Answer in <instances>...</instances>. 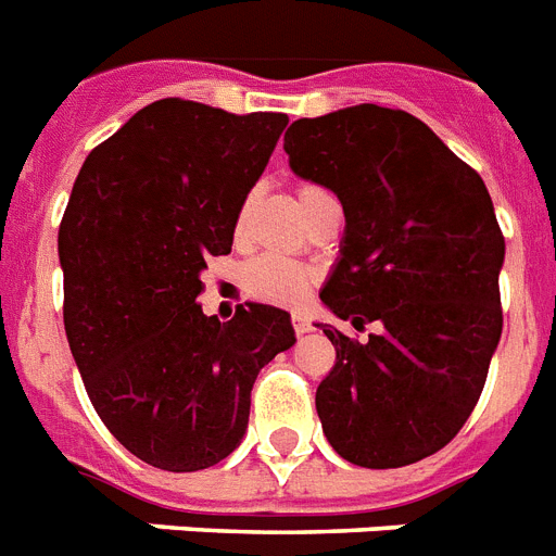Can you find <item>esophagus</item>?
Here are the masks:
<instances>
[{
  "label": "esophagus",
  "mask_w": 556,
  "mask_h": 556,
  "mask_svg": "<svg viewBox=\"0 0 556 556\" xmlns=\"http://www.w3.org/2000/svg\"><path fill=\"white\" fill-rule=\"evenodd\" d=\"M292 327H295L298 334L312 332V324H309V318H306V315H292Z\"/></svg>",
  "instance_id": "34e87169"
}]
</instances>
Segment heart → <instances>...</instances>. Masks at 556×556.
<instances>
[{
    "label": "heart",
    "mask_w": 556,
    "mask_h": 556,
    "mask_svg": "<svg viewBox=\"0 0 556 556\" xmlns=\"http://www.w3.org/2000/svg\"><path fill=\"white\" fill-rule=\"evenodd\" d=\"M329 192L318 185H304L298 187V204L304 210V215L309 213V206L315 201L327 199ZM247 210L250 206H241L236 218V232L244 229ZM312 281H315V273L298 261L281 258V255H261V258H252L244 269H241V283L250 292L252 298L258 301H267V304L278 306H298L309 292Z\"/></svg>",
    "instance_id": "1"
}]
</instances>
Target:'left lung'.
I'll list each match as a JSON object with an SVG mask.
<instances>
[{
  "label": "left lung",
  "mask_w": 556,
  "mask_h": 556,
  "mask_svg": "<svg viewBox=\"0 0 556 556\" xmlns=\"http://www.w3.org/2000/svg\"><path fill=\"white\" fill-rule=\"evenodd\" d=\"M292 173L343 206L341 255L320 301L357 343L318 324L334 366L315 392L329 446L364 469L440 452L480 401L503 332L506 241L483 178L420 118L355 104L298 118L283 136Z\"/></svg>",
  "instance_id": "1"
}]
</instances>
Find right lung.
<instances>
[{"mask_svg":"<svg viewBox=\"0 0 556 556\" xmlns=\"http://www.w3.org/2000/svg\"><path fill=\"white\" fill-rule=\"evenodd\" d=\"M287 122L162 99L96 147L73 185L59 227L64 332L110 434L155 469L236 452L258 371L295 343L278 306L218 320L195 301Z\"/></svg>","mask_w":556,"mask_h":556,"instance_id":"add662e5","label":"right lung"}]
</instances>
